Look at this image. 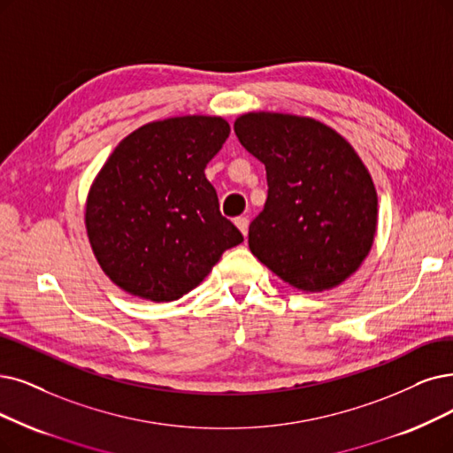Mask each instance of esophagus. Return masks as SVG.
Instances as JSON below:
<instances>
[{
    "instance_id": "1",
    "label": "esophagus",
    "mask_w": 453,
    "mask_h": 453,
    "mask_svg": "<svg viewBox=\"0 0 453 453\" xmlns=\"http://www.w3.org/2000/svg\"><path fill=\"white\" fill-rule=\"evenodd\" d=\"M234 223H236V226L242 230L243 236H247V232H249V219H247V217L240 215V217H236V219H234Z\"/></svg>"
}]
</instances>
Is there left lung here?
I'll list each match as a JSON object with an SVG mask.
<instances>
[{
    "mask_svg": "<svg viewBox=\"0 0 453 453\" xmlns=\"http://www.w3.org/2000/svg\"><path fill=\"white\" fill-rule=\"evenodd\" d=\"M234 132L267 174L249 226L252 255L303 292L351 277L377 228L375 186L351 144L319 120L282 113H245Z\"/></svg>",
    "mask_w": 453,
    "mask_h": 453,
    "instance_id": "obj_1",
    "label": "left lung"
}]
</instances>
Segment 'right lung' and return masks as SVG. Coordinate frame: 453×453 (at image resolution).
Here are the masks:
<instances>
[{
	"label": "right lung",
	"mask_w": 453,
	"mask_h": 453,
	"mask_svg": "<svg viewBox=\"0 0 453 453\" xmlns=\"http://www.w3.org/2000/svg\"><path fill=\"white\" fill-rule=\"evenodd\" d=\"M228 134L221 117L156 120L107 157L87 196L85 226L104 273L124 292L176 301L243 242L204 174Z\"/></svg>",
	"instance_id": "right-lung-1"
}]
</instances>
